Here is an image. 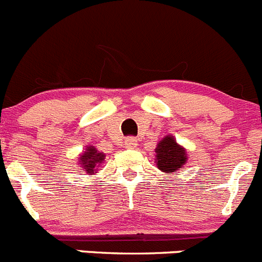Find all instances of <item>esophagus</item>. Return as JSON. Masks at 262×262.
<instances>
[{
	"instance_id": "obj_1",
	"label": "esophagus",
	"mask_w": 262,
	"mask_h": 262,
	"mask_svg": "<svg viewBox=\"0 0 262 262\" xmlns=\"http://www.w3.org/2000/svg\"><path fill=\"white\" fill-rule=\"evenodd\" d=\"M137 145H138V139L136 137H128L125 139V146L128 148H136Z\"/></svg>"
}]
</instances>
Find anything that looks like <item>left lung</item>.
Returning <instances> with one entry per match:
<instances>
[{"mask_svg": "<svg viewBox=\"0 0 262 262\" xmlns=\"http://www.w3.org/2000/svg\"><path fill=\"white\" fill-rule=\"evenodd\" d=\"M155 152L158 168L169 174L182 168L186 163V150L178 145L172 136H167L161 139L156 146Z\"/></svg>", "mask_w": 262, "mask_h": 262, "instance_id": "8db88e82", "label": "left lung"}]
</instances>
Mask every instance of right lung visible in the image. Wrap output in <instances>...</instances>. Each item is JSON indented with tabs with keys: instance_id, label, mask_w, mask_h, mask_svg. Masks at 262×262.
Returning <instances> with one entry per match:
<instances>
[{
	"instance_id": "1",
	"label": "right lung",
	"mask_w": 262,
	"mask_h": 262,
	"mask_svg": "<svg viewBox=\"0 0 262 262\" xmlns=\"http://www.w3.org/2000/svg\"><path fill=\"white\" fill-rule=\"evenodd\" d=\"M104 160V154L99 152L95 147L93 146H88L85 148L84 152L80 155L79 158V164L81 165L82 169H85V172L88 174H93L95 172V168L99 167V165L103 163Z\"/></svg>"
}]
</instances>
